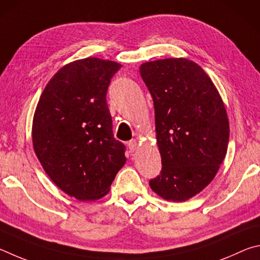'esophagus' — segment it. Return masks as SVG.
<instances>
[{"label": "esophagus", "instance_id": "obj_1", "mask_svg": "<svg viewBox=\"0 0 260 260\" xmlns=\"http://www.w3.org/2000/svg\"><path fill=\"white\" fill-rule=\"evenodd\" d=\"M127 146H129L130 152H135L136 149H137V147H138V140L137 139L130 140V142L127 143Z\"/></svg>", "mask_w": 260, "mask_h": 260}]
</instances>
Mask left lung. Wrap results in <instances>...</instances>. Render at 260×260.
I'll use <instances>...</instances> for the list:
<instances>
[{"instance_id": "8db88e82", "label": "left lung", "mask_w": 260, "mask_h": 260, "mask_svg": "<svg viewBox=\"0 0 260 260\" xmlns=\"http://www.w3.org/2000/svg\"><path fill=\"white\" fill-rule=\"evenodd\" d=\"M139 72L154 102L162 160L161 175L149 186L167 201H187L211 183L226 156L224 102L210 76L187 58L146 61Z\"/></svg>"}]
</instances>
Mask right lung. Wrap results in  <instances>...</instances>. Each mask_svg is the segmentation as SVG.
Here are the masks:
<instances>
[{"label":"right lung","instance_id":"1","mask_svg":"<svg viewBox=\"0 0 260 260\" xmlns=\"http://www.w3.org/2000/svg\"><path fill=\"white\" fill-rule=\"evenodd\" d=\"M121 63L88 57L62 66L45 85L31 125L34 152L63 193L80 201L107 195L125 165L113 137L106 93Z\"/></svg>","mask_w":260,"mask_h":260}]
</instances>
